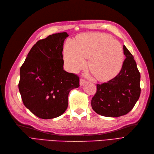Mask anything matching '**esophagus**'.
<instances>
[{"mask_svg":"<svg viewBox=\"0 0 154 154\" xmlns=\"http://www.w3.org/2000/svg\"><path fill=\"white\" fill-rule=\"evenodd\" d=\"M86 82V81L85 79H80V85L81 86L84 85Z\"/></svg>","mask_w":154,"mask_h":154,"instance_id":"obj_1","label":"esophagus"}]
</instances>
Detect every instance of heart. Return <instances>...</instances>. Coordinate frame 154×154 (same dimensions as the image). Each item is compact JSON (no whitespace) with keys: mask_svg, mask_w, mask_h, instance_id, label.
<instances>
[{"mask_svg":"<svg viewBox=\"0 0 154 154\" xmlns=\"http://www.w3.org/2000/svg\"><path fill=\"white\" fill-rule=\"evenodd\" d=\"M85 59L94 77L107 81L120 71L124 61L123 49L120 43L107 34L86 33L79 36L75 42L66 41L64 59L67 68L72 72L84 68Z\"/></svg>","mask_w":154,"mask_h":154,"instance_id":"1","label":"heart"}]
</instances>
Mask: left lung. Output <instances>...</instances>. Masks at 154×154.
<instances>
[{
    "mask_svg": "<svg viewBox=\"0 0 154 154\" xmlns=\"http://www.w3.org/2000/svg\"><path fill=\"white\" fill-rule=\"evenodd\" d=\"M123 47L126 58L120 72L107 82L97 84L96 93L92 98V109L101 116H124L131 111L140 97V72L131 53L125 45Z\"/></svg>",
    "mask_w": 154,
    "mask_h": 154,
    "instance_id": "8db88e82",
    "label": "left lung"
}]
</instances>
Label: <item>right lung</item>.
<instances>
[{"mask_svg": "<svg viewBox=\"0 0 154 154\" xmlns=\"http://www.w3.org/2000/svg\"><path fill=\"white\" fill-rule=\"evenodd\" d=\"M68 36L60 32L38 41L20 68L18 86L23 104L42 119L62 115L70 90L79 86V76L63 68V45Z\"/></svg>", "mask_w": 154, "mask_h": 154, "instance_id": "right-lung-1", "label": "right lung"}]
</instances>
